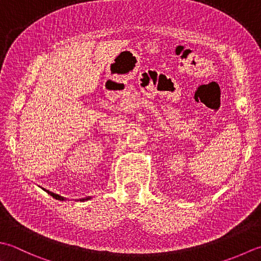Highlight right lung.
<instances>
[{
    "mask_svg": "<svg viewBox=\"0 0 261 261\" xmlns=\"http://www.w3.org/2000/svg\"><path fill=\"white\" fill-rule=\"evenodd\" d=\"M47 193H48V194H50L51 196H53V197H54V198H56V199H60V200H63L64 198L63 197H61V196H58V195H56V194H53V193H49V191H47ZM88 199V198H87ZM82 200H84V199H82Z\"/></svg>",
    "mask_w": 261,
    "mask_h": 261,
    "instance_id": "obj_1",
    "label": "right lung"
}]
</instances>
